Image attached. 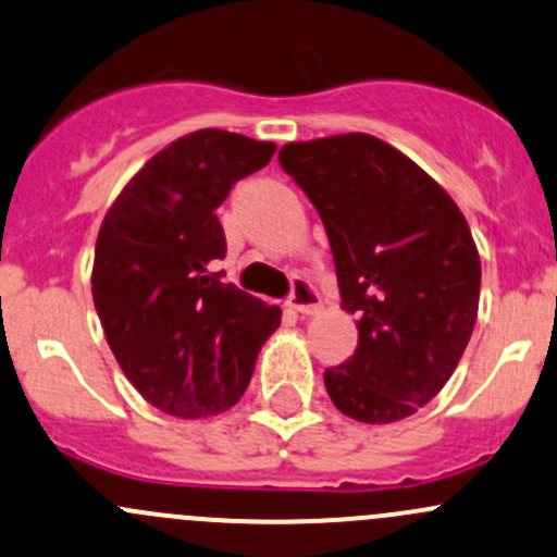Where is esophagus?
<instances>
[{
	"mask_svg": "<svg viewBox=\"0 0 557 557\" xmlns=\"http://www.w3.org/2000/svg\"><path fill=\"white\" fill-rule=\"evenodd\" d=\"M290 309H296L298 314H312L318 312L320 307V294L307 277H294V285H290Z\"/></svg>",
	"mask_w": 557,
	"mask_h": 557,
	"instance_id": "obj_1",
	"label": "esophagus"
}]
</instances>
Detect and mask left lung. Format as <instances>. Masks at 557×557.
Listing matches in <instances>:
<instances>
[{"mask_svg":"<svg viewBox=\"0 0 557 557\" xmlns=\"http://www.w3.org/2000/svg\"><path fill=\"white\" fill-rule=\"evenodd\" d=\"M280 165L323 221L357 347L325 368L333 406L392 424L426 406L465 355L478 318L480 259L446 191L366 133L280 149Z\"/></svg>","mask_w":557,"mask_h":557,"instance_id":"8db88e82","label":"left lung"}]
</instances>
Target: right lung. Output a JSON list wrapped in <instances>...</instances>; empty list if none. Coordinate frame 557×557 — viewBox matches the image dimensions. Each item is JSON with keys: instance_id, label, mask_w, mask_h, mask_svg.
Instances as JSON below:
<instances>
[{"instance_id": "add662e5", "label": "right lung", "mask_w": 557, "mask_h": 557, "mask_svg": "<svg viewBox=\"0 0 557 557\" xmlns=\"http://www.w3.org/2000/svg\"><path fill=\"white\" fill-rule=\"evenodd\" d=\"M274 144L197 131L151 157L103 219L92 301L125 376L160 411H226L253 376L280 312L224 283L226 237L215 208Z\"/></svg>"}]
</instances>
